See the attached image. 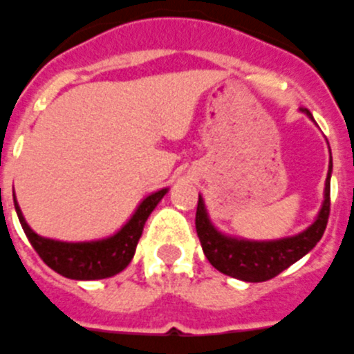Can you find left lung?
Listing matches in <instances>:
<instances>
[{
	"label": "left lung",
	"instance_id": "1",
	"mask_svg": "<svg viewBox=\"0 0 354 354\" xmlns=\"http://www.w3.org/2000/svg\"><path fill=\"white\" fill-rule=\"evenodd\" d=\"M301 111L312 118L308 109H301ZM330 172H333V158L328 161L323 204L314 223L295 236L280 237V239L256 241V239L223 234L212 223L204 198L198 195L195 219L196 236L201 239L202 250L209 263L232 279L245 280V282H266L308 254L327 228L328 213H330Z\"/></svg>",
	"mask_w": 354,
	"mask_h": 354
}]
</instances>
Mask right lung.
Returning <instances> with one entry per match:
<instances>
[{
  "mask_svg": "<svg viewBox=\"0 0 354 354\" xmlns=\"http://www.w3.org/2000/svg\"><path fill=\"white\" fill-rule=\"evenodd\" d=\"M167 193L169 187H163L142 198L133 215L126 221V225L120 230L115 232L113 236L93 239V241H59V239L40 236L27 225L26 217L16 202V196L15 207L27 239L44 260L46 266L66 279L102 280L115 277L129 266L137 243L141 239L145 223Z\"/></svg>",
  "mask_w": 354,
  "mask_h": 354,
  "instance_id": "right-lung-1",
  "label": "right lung"
}]
</instances>
